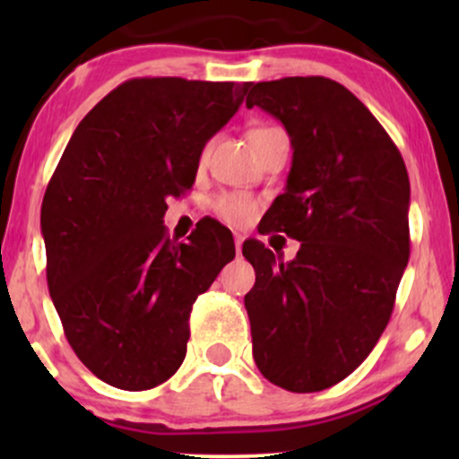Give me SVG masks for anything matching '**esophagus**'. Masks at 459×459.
Masks as SVG:
<instances>
[{"label": "esophagus", "instance_id": "1", "mask_svg": "<svg viewBox=\"0 0 459 459\" xmlns=\"http://www.w3.org/2000/svg\"><path fill=\"white\" fill-rule=\"evenodd\" d=\"M241 244H244V235L235 233V250H237V255H239V252H241Z\"/></svg>", "mask_w": 459, "mask_h": 459}]
</instances>
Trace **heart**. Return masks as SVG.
<instances>
[{
    "label": "heart",
    "mask_w": 459,
    "mask_h": 459,
    "mask_svg": "<svg viewBox=\"0 0 459 459\" xmlns=\"http://www.w3.org/2000/svg\"><path fill=\"white\" fill-rule=\"evenodd\" d=\"M265 129H272V127H256L250 131V135L261 134V131ZM250 135H247V138H250ZM256 209H259L256 198L247 196V194H241V192L222 194V196L215 200V212H218L220 218L235 226H246L247 222H252V218L256 215Z\"/></svg>",
    "instance_id": "1"
}]
</instances>
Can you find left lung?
I'll list each match as a JSON object with an SVG mask.
<instances>
[{
  "label": "left lung",
  "mask_w": 459,
  "mask_h": 459,
  "mask_svg": "<svg viewBox=\"0 0 459 459\" xmlns=\"http://www.w3.org/2000/svg\"><path fill=\"white\" fill-rule=\"evenodd\" d=\"M276 116L293 146L287 189L263 233L299 241L276 261L246 241L256 272L246 293L252 356L291 393L345 380L371 354L393 315L410 256V181L402 152L362 101L328 77L259 82L246 99Z\"/></svg>",
  "instance_id": "1"
}]
</instances>
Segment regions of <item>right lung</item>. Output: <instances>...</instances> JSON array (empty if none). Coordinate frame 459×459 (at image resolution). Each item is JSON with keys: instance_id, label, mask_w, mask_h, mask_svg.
Masks as SVG:
<instances>
[{"instance_id": "add662e5", "label": "right lung", "mask_w": 459, "mask_h": 459, "mask_svg": "<svg viewBox=\"0 0 459 459\" xmlns=\"http://www.w3.org/2000/svg\"><path fill=\"white\" fill-rule=\"evenodd\" d=\"M250 83L138 77L83 116L47 186V284L66 341L99 380L160 386L187 351L189 313L235 259L233 235L200 220L166 235V200L194 186L204 144Z\"/></svg>"}]
</instances>
